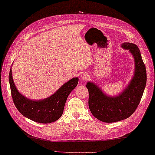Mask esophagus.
<instances>
[{
  "instance_id": "1",
  "label": "esophagus",
  "mask_w": 155,
  "mask_h": 155,
  "mask_svg": "<svg viewBox=\"0 0 155 155\" xmlns=\"http://www.w3.org/2000/svg\"><path fill=\"white\" fill-rule=\"evenodd\" d=\"M81 78L84 81H87L88 79V78H89V75L88 74V73L84 72V73L81 74Z\"/></svg>"
}]
</instances>
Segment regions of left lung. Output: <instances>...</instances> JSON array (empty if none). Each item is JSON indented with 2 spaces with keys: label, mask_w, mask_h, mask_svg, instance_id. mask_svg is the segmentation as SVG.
<instances>
[{
  "label": "left lung",
  "mask_w": 155,
  "mask_h": 155,
  "mask_svg": "<svg viewBox=\"0 0 155 155\" xmlns=\"http://www.w3.org/2000/svg\"><path fill=\"white\" fill-rule=\"evenodd\" d=\"M121 47L128 50L134 60V75L128 86L116 96H108L93 82H88V107L93 116L104 123L126 119L139 105L147 84V71L140 51L136 45L124 42Z\"/></svg>",
  "instance_id": "1"
}]
</instances>
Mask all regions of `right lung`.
I'll return each mask as SVG.
<instances>
[{"label": "right lung", "instance_id": "1", "mask_svg": "<svg viewBox=\"0 0 155 155\" xmlns=\"http://www.w3.org/2000/svg\"><path fill=\"white\" fill-rule=\"evenodd\" d=\"M11 68L8 77L11 94L15 107L20 113L39 123L47 124L57 120L63 113L69 94L77 86L78 78H72L50 97L42 100H31L22 95L16 88L13 81Z\"/></svg>", "mask_w": 155, "mask_h": 155}]
</instances>
